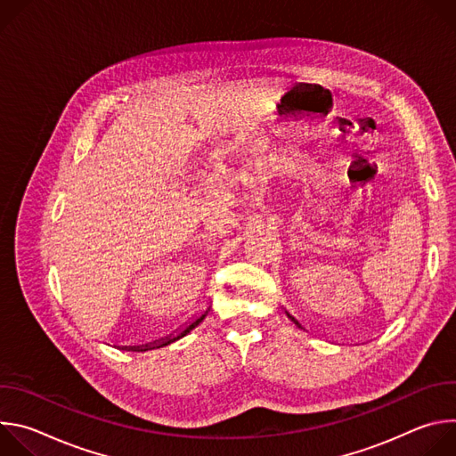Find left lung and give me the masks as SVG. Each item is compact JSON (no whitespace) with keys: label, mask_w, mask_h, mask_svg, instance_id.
Wrapping results in <instances>:
<instances>
[{"label":"left lung","mask_w":456,"mask_h":456,"mask_svg":"<svg viewBox=\"0 0 456 456\" xmlns=\"http://www.w3.org/2000/svg\"><path fill=\"white\" fill-rule=\"evenodd\" d=\"M287 315H289V317H290V321H294V324H296V327H299V329H303V327H301V322H299V321H297V319H296V317H294V315H290V314H289V312H287ZM303 330H305V329H303Z\"/></svg>","instance_id":"8db88e82"}]
</instances>
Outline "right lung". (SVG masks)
<instances>
[{
    "instance_id": "right-lung-1",
    "label": "right lung",
    "mask_w": 456,
    "mask_h": 456,
    "mask_svg": "<svg viewBox=\"0 0 456 456\" xmlns=\"http://www.w3.org/2000/svg\"><path fill=\"white\" fill-rule=\"evenodd\" d=\"M209 308L211 306H208L206 310H202L199 315H194L189 322H185L183 327L180 329V330H176L175 334H169L167 338H162V339H157V341H153V343H148V345H141V346H122V350H132V352H148V350H155V348H162V346H167V345H171V343H175V341H178V339H182L183 336H187L192 329H197L199 324L206 319V315H208V312H209Z\"/></svg>"
}]
</instances>
